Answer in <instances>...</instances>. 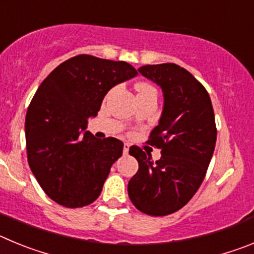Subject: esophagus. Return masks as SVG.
Instances as JSON below:
<instances>
[{"label":"esophagus","instance_id":"obj_1","mask_svg":"<svg viewBox=\"0 0 254 254\" xmlns=\"http://www.w3.org/2000/svg\"><path fill=\"white\" fill-rule=\"evenodd\" d=\"M128 151H129V145L128 143H125V145H123V154L127 155L128 154Z\"/></svg>","mask_w":254,"mask_h":254}]
</instances>
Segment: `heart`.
<instances>
[{
    "label": "heart",
    "instance_id": "1",
    "mask_svg": "<svg viewBox=\"0 0 254 254\" xmlns=\"http://www.w3.org/2000/svg\"><path fill=\"white\" fill-rule=\"evenodd\" d=\"M155 90L154 87L149 84H145V82H141V84L137 85V91L138 93H146V91Z\"/></svg>",
    "mask_w": 254,
    "mask_h": 254
}]
</instances>
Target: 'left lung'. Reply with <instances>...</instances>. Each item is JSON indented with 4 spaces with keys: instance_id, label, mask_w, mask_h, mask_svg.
Masks as SVG:
<instances>
[{
    "instance_id": "1",
    "label": "left lung",
    "mask_w": 254,
    "mask_h": 254,
    "mask_svg": "<svg viewBox=\"0 0 254 254\" xmlns=\"http://www.w3.org/2000/svg\"><path fill=\"white\" fill-rule=\"evenodd\" d=\"M138 72L163 91V112L149 140L161 158L154 163L129 147L138 170L128 182V196L143 214L165 216L188 203L205 178L216 143L214 109L205 87L178 64H146Z\"/></svg>"
}]
</instances>
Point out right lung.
<instances>
[{
	"label": "right lung",
	"mask_w": 254,
	"mask_h": 254,
	"mask_svg": "<svg viewBox=\"0 0 254 254\" xmlns=\"http://www.w3.org/2000/svg\"><path fill=\"white\" fill-rule=\"evenodd\" d=\"M137 75L123 61L80 55L56 67L26 112L28 161L49 198L64 207L90 205L103 190L123 142L86 131L112 87Z\"/></svg>",
	"instance_id": "obj_1"
}]
</instances>
